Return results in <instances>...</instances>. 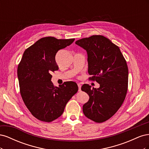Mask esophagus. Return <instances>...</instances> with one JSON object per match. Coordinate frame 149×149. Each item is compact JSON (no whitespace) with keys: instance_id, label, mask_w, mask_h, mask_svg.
I'll return each mask as SVG.
<instances>
[{"instance_id":"esophagus-1","label":"esophagus","mask_w":149,"mask_h":149,"mask_svg":"<svg viewBox=\"0 0 149 149\" xmlns=\"http://www.w3.org/2000/svg\"><path fill=\"white\" fill-rule=\"evenodd\" d=\"M78 91H81V85L80 83H78Z\"/></svg>"}]
</instances>
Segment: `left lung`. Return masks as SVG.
Instances as JSON below:
<instances>
[{"instance_id":"8db88e82","label":"left lung","mask_w":149,"mask_h":149,"mask_svg":"<svg viewBox=\"0 0 149 149\" xmlns=\"http://www.w3.org/2000/svg\"><path fill=\"white\" fill-rule=\"evenodd\" d=\"M88 55L90 79L100 84L91 88L84 84L81 90L89 101L83 106L86 117L96 123H102L115 114L125 100L128 86V68L119 48L102 35H93L75 42Z\"/></svg>"}]
</instances>
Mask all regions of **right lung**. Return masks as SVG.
I'll return each instance as SVG.
<instances>
[{
	"label": "right lung",
	"instance_id": "right-lung-1",
	"mask_svg": "<svg viewBox=\"0 0 149 149\" xmlns=\"http://www.w3.org/2000/svg\"><path fill=\"white\" fill-rule=\"evenodd\" d=\"M74 38L48 37L38 40L25 49L17 68L20 94L25 106L35 118L49 123L63 113L67 102L78 90L73 81L55 86L52 73L58 70L55 55Z\"/></svg>",
	"mask_w": 149,
	"mask_h": 149
}]
</instances>
